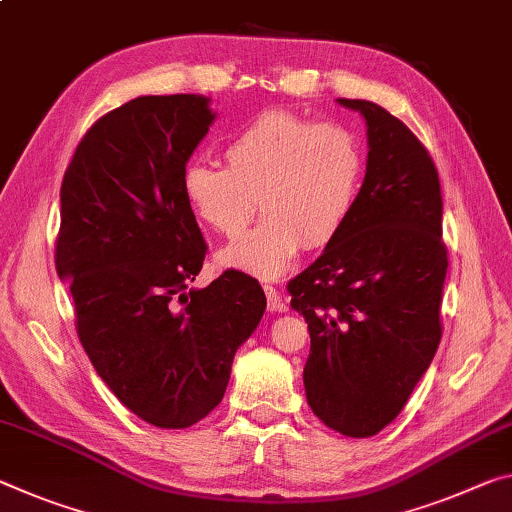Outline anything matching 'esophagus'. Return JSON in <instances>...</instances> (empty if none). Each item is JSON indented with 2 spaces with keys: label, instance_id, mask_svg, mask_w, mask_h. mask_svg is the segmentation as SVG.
Masks as SVG:
<instances>
[{
  "label": "esophagus",
  "instance_id": "34e87169",
  "mask_svg": "<svg viewBox=\"0 0 512 512\" xmlns=\"http://www.w3.org/2000/svg\"><path fill=\"white\" fill-rule=\"evenodd\" d=\"M264 294H266V300H269V310L271 312H287V305L282 303L280 291L275 289L273 285H264Z\"/></svg>",
  "mask_w": 512,
  "mask_h": 512
}]
</instances>
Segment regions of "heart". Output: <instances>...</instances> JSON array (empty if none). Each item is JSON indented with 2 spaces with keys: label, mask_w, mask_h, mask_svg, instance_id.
I'll list each match as a JSON object with an SVG mask.
<instances>
[{
  "label": "heart",
  "mask_w": 512,
  "mask_h": 512,
  "mask_svg": "<svg viewBox=\"0 0 512 512\" xmlns=\"http://www.w3.org/2000/svg\"><path fill=\"white\" fill-rule=\"evenodd\" d=\"M225 164L193 161L182 193L202 223L239 237L259 209L264 221L218 250L216 264L262 280L280 278L300 250L344 230L360 196L364 152L351 129L291 111H266L225 145Z\"/></svg>",
  "instance_id": "b5f03b06"
}]
</instances>
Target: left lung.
<instances>
[{
	"label": "left lung",
	"instance_id": "left-lung-1",
	"mask_svg": "<svg viewBox=\"0 0 512 512\" xmlns=\"http://www.w3.org/2000/svg\"><path fill=\"white\" fill-rule=\"evenodd\" d=\"M337 102L367 125V173L344 230L287 289L310 330L312 412L346 437H371L399 417L440 344L442 193L399 118L367 100Z\"/></svg>",
	"mask_w": 512,
	"mask_h": 512
}]
</instances>
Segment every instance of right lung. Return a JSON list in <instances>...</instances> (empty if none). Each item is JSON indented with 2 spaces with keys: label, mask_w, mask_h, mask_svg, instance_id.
<instances>
[{
  "label": "right lung",
  "mask_w": 512,
  "mask_h": 512,
  "mask_svg": "<svg viewBox=\"0 0 512 512\" xmlns=\"http://www.w3.org/2000/svg\"><path fill=\"white\" fill-rule=\"evenodd\" d=\"M209 102H125L88 129L61 184L54 262L81 346L120 403L157 428H189L221 403L266 310L259 282L239 271L189 289L207 246L182 175L216 120Z\"/></svg>",
  "instance_id": "right-lung-1"
}]
</instances>
